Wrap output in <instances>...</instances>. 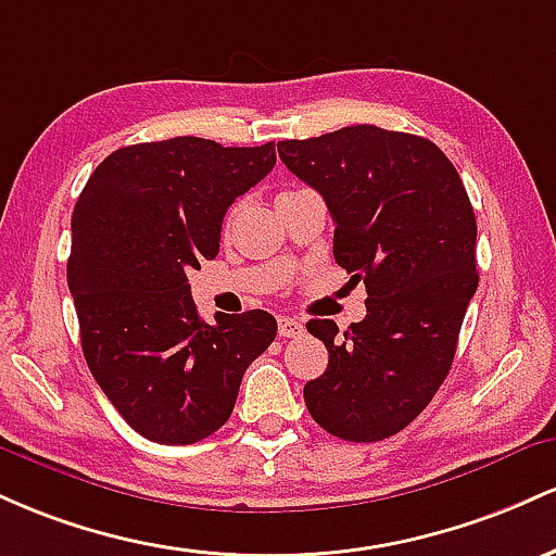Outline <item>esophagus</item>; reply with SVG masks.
I'll use <instances>...</instances> for the list:
<instances>
[{"mask_svg":"<svg viewBox=\"0 0 556 556\" xmlns=\"http://www.w3.org/2000/svg\"><path fill=\"white\" fill-rule=\"evenodd\" d=\"M278 333L283 336V339H296V336L304 333V323L296 320V317L280 315L278 317Z\"/></svg>","mask_w":556,"mask_h":556,"instance_id":"esophagus-1","label":"esophagus"}]
</instances>
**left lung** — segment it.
Returning <instances> with one entry per match:
<instances>
[{
    "instance_id": "left-lung-1",
    "label": "left lung",
    "mask_w": 556,
    "mask_h": 556,
    "mask_svg": "<svg viewBox=\"0 0 556 556\" xmlns=\"http://www.w3.org/2000/svg\"><path fill=\"white\" fill-rule=\"evenodd\" d=\"M283 165L326 199L333 257L365 283L367 315L339 336L307 330L328 367L304 386L312 420L344 441L407 428L448 376L478 289L476 212L459 173L433 141L378 126L278 141Z\"/></svg>"
}]
</instances>
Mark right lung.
<instances>
[{"label":"right lung","instance_id":"1","mask_svg":"<svg viewBox=\"0 0 556 556\" xmlns=\"http://www.w3.org/2000/svg\"><path fill=\"white\" fill-rule=\"evenodd\" d=\"M276 165V143L197 136L123 147L73 210L67 286L86 365L143 439L197 444L233 413L247 367L273 344L270 312L199 317L189 270L220 249L236 197Z\"/></svg>","mask_w":556,"mask_h":556}]
</instances>
